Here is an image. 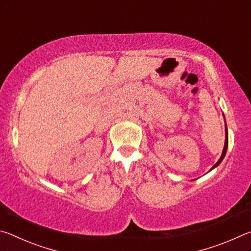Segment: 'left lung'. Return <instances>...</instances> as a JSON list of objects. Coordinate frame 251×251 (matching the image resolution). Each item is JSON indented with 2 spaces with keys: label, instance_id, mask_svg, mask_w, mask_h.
Instances as JSON below:
<instances>
[{
  "label": "left lung",
  "instance_id": "left-lung-1",
  "mask_svg": "<svg viewBox=\"0 0 251 251\" xmlns=\"http://www.w3.org/2000/svg\"><path fill=\"white\" fill-rule=\"evenodd\" d=\"M225 146H224V150H223V152H222V156H220V158L218 159L217 163H216L214 166H212V168L210 169V171H212V169L216 168L217 166H219L220 163H222L223 159L225 158V156H226V152H227V148H228V129H227V125H225Z\"/></svg>",
  "mask_w": 251,
  "mask_h": 251
}]
</instances>
